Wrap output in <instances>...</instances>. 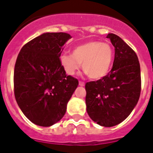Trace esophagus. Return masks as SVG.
<instances>
[{"mask_svg": "<svg viewBox=\"0 0 153 153\" xmlns=\"http://www.w3.org/2000/svg\"><path fill=\"white\" fill-rule=\"evenodd\" d=\"M84 85H85V82H84L79 81V86H81V87H83Z\"/></svg>", "mask_w": 153, "mask_h": 153, "instance_id": "obj_1", "label": "esophagus"}]
</instances>
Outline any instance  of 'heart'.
Instances as JSON below:
<instances>
[{"label": "heart", "mask_w": 153, "mask_h": 153, "mask_svg": "<svg viewBox=\"0 0 153 153\" xmlns=\"http://www.w3.org/2000/svg\"><path fill=\"white\" fill-rule=\"evenodd\" d=\"M113 59V50L110 44L92 40L76 45L71 53L60 56V62L65 71L73 75L80 66L92 79H102L109 71Z\"/></svg>", "instance_id": "obj_1"}]
</instances>
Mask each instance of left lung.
I'll return each instance as SVG.
<instances>
[{"label": "left lung", "instance_id": "obj_1", "mask_svg": "<svg viewBox=\"0 0 153 153\" xmlns=\"http://www.w3.org/2000/svg\"><path fill=\"white\" fill-rule=\"evenodd\" d=\"M107 38L115 47L112 69L102 79L86 83V104L92 120L113 127L123 122L138 102L141 77L136 52L117 35L109 33Z\"/></svg>", "mask_w": 153, "mask_h": 153}]
</instances>
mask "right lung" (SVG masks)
<instances>
[{
	"label": "right lung",
	"mask_w": 153,
	"mask_h": 153,
	"mask_svg": "<svg viewBox=\"0 0 153 153\" xmlns=\"http://www.w3.org/2000/svg\"><path fill=\"white\" fill-rule=\"evenodd\" d=\"M66 33H45L23 45L13 74L14 95L23 114L32 123L50 127L65 115L67 102L79 85L66 75L60 62Z\"/></svg>",
	"instance_id": "add662e5"
}]
</instances>
